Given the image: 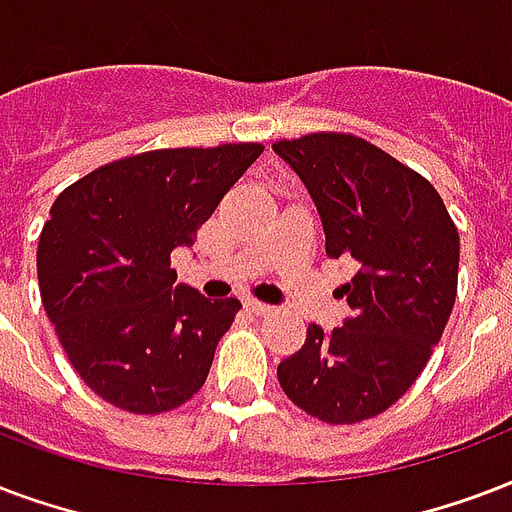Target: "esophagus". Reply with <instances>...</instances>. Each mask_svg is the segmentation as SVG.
<instances>
[{"mask_svg": "<svg viewBox=\"0 0 512 512\" xmlns=\"http://www.w3.org/2000/svg\"><path fill=\"white\" fill-rule=\"evenodd\" d=\"M247 308L252 311V314H257V317H268V314L273 311V306H268V303H263V300H255V298L247 300Z\"/></svg>", "mask_w": 512, "mask_h": 512, "instance_id": "34e87169", "label": "esophagus"}]
</instances>
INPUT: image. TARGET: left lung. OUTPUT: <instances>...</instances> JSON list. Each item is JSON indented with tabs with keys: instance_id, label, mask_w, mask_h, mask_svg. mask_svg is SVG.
I'll use <instances>...</instances> for the list:
<instances>
[{
	"instance_id": "8db88e82",
	"label": "left lung",
	"mask_w": 512,
	"mask_h": 512,
	"mask_svg": "<svg viewBox=\"0 0 512 512\" xmlns=\"http://www.w3.org/2000/svg\"><path fill=\"white\" fill-rule=\"evenodd\" d=\"M273 150L298 171L325 225L327 257L357 273L338 295L351 317L279 365L284 395L325 424L384 413L427 368L446 330L459 279V230L419 171L368 139L319 131Z\"/></svg>"
}]
</instances>
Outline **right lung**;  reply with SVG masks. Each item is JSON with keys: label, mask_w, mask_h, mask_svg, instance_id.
I'll use <instances>...</instances> for the list:
<instances>
[{"label": "right lung", "mask_w": 512, "mask_h": 512, "mask_svg": "<svg viewBox=\"0 0 512 512\" xmlns=\"http://www.w3.org/2000/svg\"><path fill=\"white\" fill-rule=\"evenodd\" d=\"M260 142L128 155L77 179L39 233L42 306L77 376L120 411L152 416L204 386L239 314L177 282L171 252L193 247Z\"/></svg>", "instance_id": "1"}]
</instances>
